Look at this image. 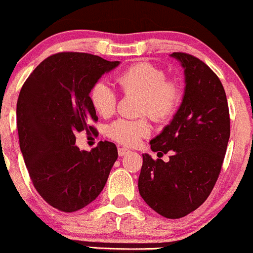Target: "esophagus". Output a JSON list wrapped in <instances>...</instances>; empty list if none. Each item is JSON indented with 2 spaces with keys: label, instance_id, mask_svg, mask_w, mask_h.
I'll return each instance as SVG.
<instances>
[{
  "label": "esophagus",
  "instance_id": "esophagus-1",
  "mask_svg": "<svg viewBox=\"0 0 253 253\" xmlns=\"http://www.w3.org/2000/svg\"><path fill=\"white\" fill-rule=\"evenodd\" d=\"M127 152H130V151L127 150V148H126V147H119L118 148V155L121 156V157H122V156H126Z\"/></svg>",
  "mask_w": 253,
  "mask_h": 253
}]
</instances>
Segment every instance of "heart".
Wrapping results in <instances>:
<instances>
[{"instance_id": "obj_1", "label": "heart", "mask_w": 253, "mask_h": 253, "mask_svg": "<svg viewBox=\"0 0 253 253\" xmlns=\"http://www.w3.org/2000/svg\"><path fill=\"white\" fill-rule=\"evenodd\" d=\"M116 83L126 93L141 95L140 112L156 121H165L175 111L179 102V87L167 80L166 72L151 63H137L117 74ZM90 101L95 111L103 118L116 112L117 93L106 82H97L90 91ZM152 127L147 119L137 121L117 119L107 127V135L114 141L126 146H135L142 137L151 135Z\"/></svg>"}]
</instances>
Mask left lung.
<instances>
[{
	"instance_id": "8db88e82",
	"label": "left lung",
	"mask_w": 253,
	"mask_h": 253,
	"mask_svg": "<svg viewBox=\"0 0 253 253\" xmlns=\"http://www.w3.org/2000/svg\"><path fill=\"white\" fill-rule=\"evenodd\" d=\"M184 68V96L151 150L169 161L142 155L139 192L153 211L169 219L185 217L210 196L222 169L230 137L224 87L213 70L191 54L174 52Z\"/></svg>"
}]
</instances>
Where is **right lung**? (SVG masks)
Wrapping results in <instances>:
<instances>
[{
    "instance_id": "obj_1",
    "label": "right lung",
    "mask_w": 253,
    "mask_h": 253,
    "mask_svg": "<svg viewBox=\"0 0 253 253\" xmlns=\"http://www.w3.org/2000/svg\"><path fill=\"white\" fill-rule=\"evenodd\" d=\"M119 64L93 54L62 52L41 62L20 90L17 127L25 166L36 191L62 212L91 204L118 158L109 141H100L90 152L79 150L75 134L96 131L88 126L97 121L90 91Z\"/></svg>"
}]
</instances>
